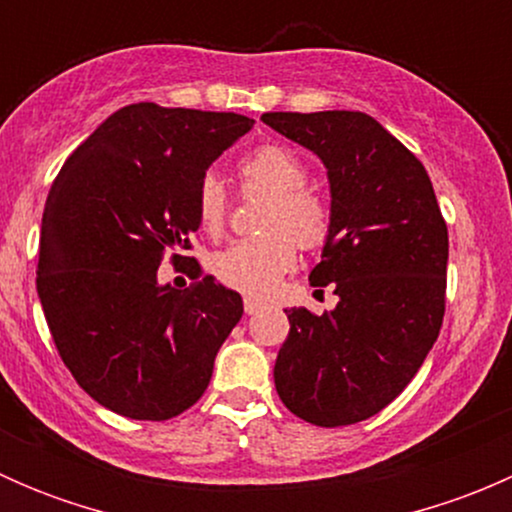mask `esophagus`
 I'll list each match as a JSON object with an SVG mask.
<instances>
[{
    "label": "esophagus",
    "mask_w": 512,
    "mask_h": 512,
    "mask_svg": "<svg viewBox=\"0 0 512 512\" xmlns=\"http://www.w3.org/2000/svg\"><path fill=\"white\" fill-rule=\"evenodd\" d=\"M262 307H265V302H260V299L245 297V314H257Z\"/></svg>",
    "instance_id": "esophagus-1"
}]
</instances>
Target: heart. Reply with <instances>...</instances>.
Wrapping results in <instances>:
<instances>
[{
    "label": "heart",
    "instance_id": "1",
    "mask_svg": "<svg viewBox=\"0 0 512 512\" xmlns=\"http://www.w3.org/2000/svg\"><path fill=\"white\" fill-rule=\"evenodd\" d=\"M247 190L267 195L260 227L265 232L242 237L215 252L210 270L220 282L245 294H267L287 275L304 250L324 245L329 235V208L307 188V165L285 146H262L237 165ZM198 225L205 235H218L227 218V195L215 175H205L195 195Z\"/></svg>",
    "mask_w": 512,
    "mask_h": 512
}]
</instances>
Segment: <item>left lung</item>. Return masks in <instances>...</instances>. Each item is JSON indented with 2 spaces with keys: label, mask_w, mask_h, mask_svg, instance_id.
Returning a JSON list of instances; mask_svg holds the SVG:
<instances>
[{
  "label": "left lung",
  "mask_w": 512,
  "mask_h": 512,
  "mask_svg": "<svg viewBox=\"0 0 512 512\" xmlns=\"http://www.w3.org/2000/svg\"><path fill=\"white\" fill-rule=\"evenodd\" d=\"M262 121L327 168L329 235L309 280L339 297L319 317L285 309L275 389L294 416L349 426L389 406L438 339L448 230L421 160L376 118L319 111Z\"/></svg>",
  "instance_id": "obj_1"
}]
</instances>
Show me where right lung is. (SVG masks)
<instances>
[{
    "label": "right lung",
    "mask_w": 512,
    "mask_h": 512,
    "mask_svg": "<svg viewBox=\"0 0 512 512\" xmlns=\"http://www.w3.org/2000/svg\"><path fill=\"white\" fill-rule=\"evenodd\" d=\"M252 123L131 103L66 158L51 185L36 292L76 384L113 414L165 421L208 389L242 297L213 277L163 285L158 267L190 250L200 180Z\"/></svg>",
    "instance_id": "obj_1"
}]
</instances>
